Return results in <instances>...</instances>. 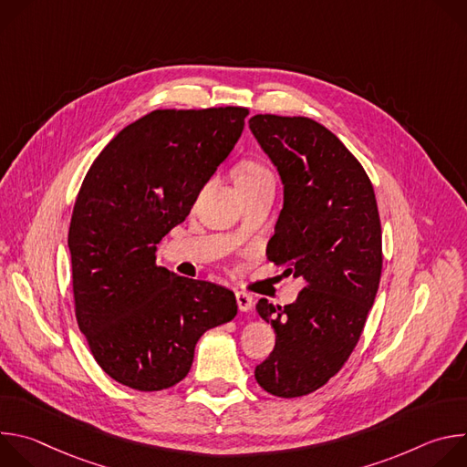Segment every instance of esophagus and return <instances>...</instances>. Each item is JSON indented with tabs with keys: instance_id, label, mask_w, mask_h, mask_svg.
I'll list each match as a JSON object with an SVG mask.
<instances>
[{
	"instance_id": "obj_1",
	"label": "esophagus",
	"mask_w": 467,
	"mask_h": 467,
	"mask_svg": "<svg viewBox=\"0 0 467 467\" xmlns=\"http://www.w3.org/2000/svg\"><path fill=\"white\" fill-rule=\"evenodd\" d=\"M236 303L242 312H249L253 308V297L245 292H236Z\"/></svg>"
}]
</instances>
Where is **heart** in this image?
I'll return each mask as SVG.
<instances>
[{"instance_id":"obj_1","label":"heart","mask_w":467,"mask_h":467,"mask_svg":"<svg viewBox=\"0 0 467 467\" xmlns=\"http://www.w3.org/2000/svg\"><path fill=\"white\" fill-rule=\"evenodd\" d=\"M262 177H270V173L265 171V168H262L258 162H253V161L242 162L236 170V181H253Z\"/></svg>"}]
</instances>
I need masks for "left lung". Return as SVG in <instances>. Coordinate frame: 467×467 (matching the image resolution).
<instances>
[{
	"label": "left lung",
	"instance_id": "obj_1",
	"mask_svg": "<svg viewBox=\"0 0 467 467\" xmlns=\"http://www.w3.org/2000/svg\"><path fill=\"white\" fill-rule=\"evenodd\" d=\"M249 129L285 184L265 254L305 281L292 305L256 303L275 348L254 379L272 395L301 397L342 369L362 335L382 270L377 199L362 164L321 123L256 114Z\"/></svg>",
	"mask_w": 467,
	"mask_h": 467
}]
</instances>
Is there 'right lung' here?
Wrapping results in <instances>:
<instances>
[{
  "mask_svg": "<svg viewBox=\"0 0 467 467\" xmlns=\"http://www.w3.org/2000/svg\"><path fill=\"white\" fill-rule=\"evenodd\" d=\"M247 109L153 110L123 127L78 193L68 247L76 317L101 369L140 391L182 380L197 340L231 321V290L157 265V244L238 142Z\"/></svg>",
  "mask_w": 467,
  "mask_h": 467,
  "instance_id": "add662e5",
  "label": "right lung"
}]
</instances>
